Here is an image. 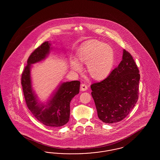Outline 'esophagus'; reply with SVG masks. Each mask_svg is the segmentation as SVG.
<instances>
[{
	"mask_svg": "<svg viewBox=\"0 0 160 160\" xmlns=\"http://www.w3.org/2000/svg\"><path fill=\"white\" fill-rule=\"evenodd\" d=\"M88 89V86L86 84H82L80 86V90L82 91H86Z\"/></svg>",
	"mask_w": 160,
	"mask_h": 160,
	"instance_id": "obj_1",
	"label": "esophagus"
}]
</instances>
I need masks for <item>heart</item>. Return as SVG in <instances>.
I'll use <instances>...</instances> for the list:
<instances>
[{
  "mask_svg": "<svg viewBox=\"0 0 160 160\" xmlns=\"http://www.w3.org/2000/svg\"><path fill=\"white\" fill-rule=\"evenodd\" d=\"M77 59L69 62L70 68L77 72H81V64H87L89 74L95 80H101L108 76L113 68L115 54L108 44L93 39L84 43L77 50Z\"/></svg>",
  "mask_w": 160,
  "mask_h": 160,
  "instance_id": "b5f03b06",
  "label": "heart"
}]
</instances>
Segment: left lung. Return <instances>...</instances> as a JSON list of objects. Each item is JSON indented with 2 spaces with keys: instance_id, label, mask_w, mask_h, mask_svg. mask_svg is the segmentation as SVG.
Masks as SVG:
<instances>
[{
  "instance_id": "1",
  "label": "left lung",
  "mask_w": 160,
  "mask_h": 160,
  "mask_svg": "<svg viewBox=\"0 0 160 160\" xmlns=\"http://www.w3.org/2000/svg\"><path fill=\"white\" fill-rule=\"evenodd\" d=\"M139 71L131 54L123 50L122 61L102 81L91 86L99 119L107 123L123 120L138 98Z\"/></svg>"
}]
</instances>
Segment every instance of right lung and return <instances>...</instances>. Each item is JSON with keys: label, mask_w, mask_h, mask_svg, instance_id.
<instances>
[{"label": "right lung", "mask_w": 160, "mask_h": 160, "mask_svg": "<svg viewBox=\"0 0 160 160\" xmlns=\"http://www.w3.org/2000/svg\"><path fill=\"white\" fill-rule=\"evenodd\" d=\"M53 49L51 41H46L31 54L22 76V84L27 106L34 117L46 126L59 127L69 121L70 102L79 93L80 83L61 82L46 101L38 99L33 88L31 69L32 65L45 60Z\"/></svg>", "instance_id": "1"}]
</instances>
